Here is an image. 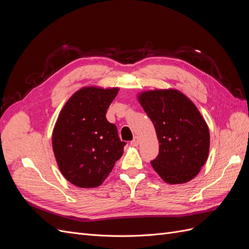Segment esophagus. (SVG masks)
<instances>
[{"instance_id": "obj_1", "label": "esophagus", "mask_w": 249, "mask_h": 249, "mask_svg": "<svg viewBox=\"0 0 249 249\" xmlns=\"http://www.w3.org/2000/svg\"><path fill=\"white\" fill-rule=\"evenodd\" d=\"M139 143H140L139 138H138L137 136H135V137H134V139L131 141V145H133V146H138V145H139Z\"/></svg>"}]
</instances>
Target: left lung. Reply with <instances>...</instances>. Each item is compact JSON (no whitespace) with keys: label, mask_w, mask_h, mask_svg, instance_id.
<instances>
[{"label":"left lung","mask_w":249,"mask_h":249,"mask_svg":"<svg viewBox=\"0 0 249 249\" xmlns=\"http://www.w3.org/2000/svg\"><path fill=\"white\" fill-rule=\"evenodd\" d=\"M138 102L152 120L159 155L152 166L168 184H184L196 177L210 150V131L200 112L177 89L142 91Z\"/></svg>","instance_id":"8db88e82"}]
</instances>
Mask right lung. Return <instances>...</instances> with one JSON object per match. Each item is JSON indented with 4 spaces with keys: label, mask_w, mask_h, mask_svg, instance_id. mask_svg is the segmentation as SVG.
<instances>
[{
    "label": "right lung",
    "mask_w": 249,
    "mask_h": 249,
    "mask_svg": "<svg viewBox=\"0 0 249 249\" xmlns=\"http://www.w3.org/2000/svg\"><path fill=\"white\" fill-rule=\"evenodd\" d=\"M119 88L87 86L79 89L60 111L52 145L62 176L79 188L103 184L122 158L125 142L106 118Z\"/></svg>",
    "instance_id": "add662e5"
}]
</instances>
